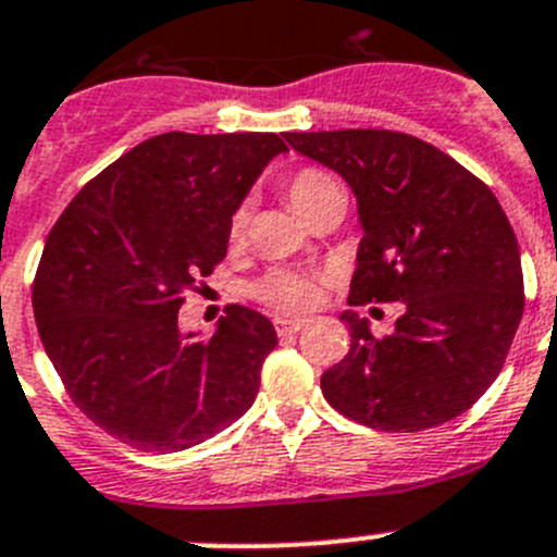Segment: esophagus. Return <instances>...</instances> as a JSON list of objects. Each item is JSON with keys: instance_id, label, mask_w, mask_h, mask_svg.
Instances as JSON below:
<instances>
[{"instance_id": "1", "label": "esophagus", "mask_w": 557, "mask_h": 557, "mask_svg": "<svg viewBox=\"0 0 557 557\" xmlns=\"http://www.w3.org/2000/svg\"><path fill=\"white\" fill-rule=\"evenodd\" d=\"M274 329H277L280 336H290L296 331L305 329V320L301 318H274Z\"/></svg>"}]
</instances>
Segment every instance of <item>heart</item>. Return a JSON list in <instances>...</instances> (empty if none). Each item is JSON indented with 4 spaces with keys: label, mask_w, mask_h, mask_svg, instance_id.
Segmentation results:
<instances>
[{
    "label": "heart",
    "mask_w": 557,
    "mask_h": 557,
    "mask_svg": "<svg viewBox=\"0 0 557 557\" xmlns=\"http://www.w3.org/2000/svg\"><path fill=\"white\" fill-rule=\"evenodd\" d=\"M339 190L336 180L331 177L329 172L314 170V166H307V170H299L285 180V194H288L290 205L296 207L301 218L310 210L318 199H323L325 194H334ZM247 212L245 207L234 210L232 223H228V234L232 239H239L245 232ZM256 294L261 296L269 305L280 307V310H307V307L314 301V283L305 274L296 272H272L256 285Z\"/></svg>",
    "instance_id": "b5f03b06"
}]
</instances>
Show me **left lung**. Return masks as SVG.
I'll return each instance as SVG.
<instances>
[{
	"label": "left lung",
	"instance_id": "8db88e82",
	"mask_svg": "<svg viewBox=\"0 0 557 557\" xmlns=\"http://www.w3.org/2000/svg\"><path fill=\"white\" fill-rule=\"evenodd\" d=\"M285 143L345 177L363 237L350 307L401 301L391 336L342 312L350 352L323 372L331 407L380 431L458 418L502 372L518 331L520 247L493 190L434 145L385 128L288 132Z\"/></svg>",
	"mask_w": 557,
	"mask_h": 557
}]
</instances>
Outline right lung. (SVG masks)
<instances>
[{
    "label": "right lung",
    "instance_id": "add662e5",
    "mask_svg": "<svg viewBox=\"0 0 557 557\" xmlns=\"http://www.w3.org/2000/svg\"><path fill=\"white\" fill-rule=\"evenodd\" d=\"M285 150L272 132L159 134L83 185L50 228L32 288L39 339L77 409L123 445L188 450L256 401L274 325L232 305L199 339L180 334L177 312Z\"/></svg>",
    "mask_w": 557,
    "mask_h": 557
}]
</instances>
